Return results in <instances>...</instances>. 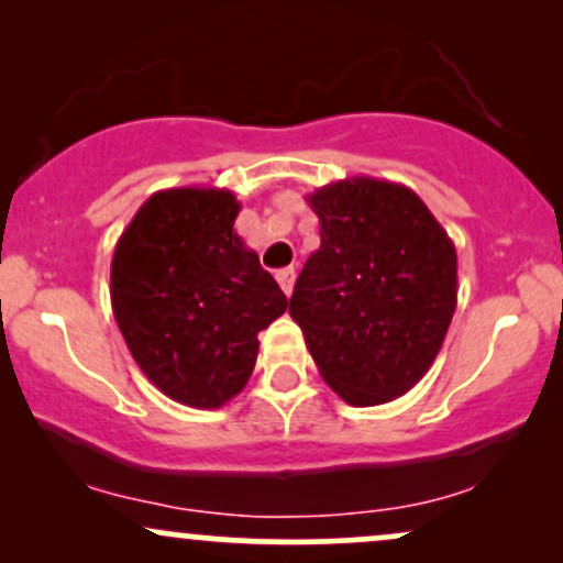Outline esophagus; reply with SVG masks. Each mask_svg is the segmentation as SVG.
<instances>
[{"label": "esophagus", "instance_id": "obj_1", "mask_svg": "<svg viewBox=\"0 0 563 563\" xmlns=\"http://www.w3.org/2000/svg\"><path fill=\"white\" fill-rule=\"evenodd\" d=\"M277 283H280V288H283V294L286 296H290V290H294V277H296V273H294V267H286V269H277Z\"/></svg>", "mask_w": 563, "mask_h": 563}]
</instances>
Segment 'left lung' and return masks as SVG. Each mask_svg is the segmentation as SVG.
I'll use <instances>...</instances> for the list:
<instances>
[{
	"label": "left lung",
	"mask_w": 563,
	"mask_h": 563,
	"mask_svg": "<svg viewBox=\"0 0 563 563\" xmlns=\"http://www.w3.org/2000/svg\"><path fill=\"white\" fill-rule=\"evenodd\" d=\"M320 249L290 296L322 380L354 407L402 397L434 365L457 307V254L410 187L346 177L307 196Z\"/></svg>",
	"instance_id": "1"
}]
</instances>
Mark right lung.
Here are the masks:
<instances>
[{
  "mask_svg": "<svg viewBox=\"0 0 563 563\" xmlns=\"http://www.w3.org/2000/svg\"><path fill=\"white\" fill-rule=\"evenodd\" d=\"M241 203L224 187L153 192L121 232L111 262V307L147 380L198 410L243 391L260 331L288 299L245 249Z\"/></svg>",
  "mask_w": 563,
  "mask_h": 563,
  "instance_id": "1",
  "label": "right lung"
}]
</instances>
